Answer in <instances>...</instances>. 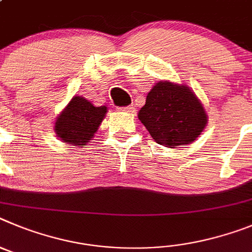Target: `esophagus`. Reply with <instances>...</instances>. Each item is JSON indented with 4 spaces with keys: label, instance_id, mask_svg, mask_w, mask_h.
I'll return each instance as SVG.
<instances>
[{
    "label": "esophagus",
    "instance_id": "obj_1",
    "mask_svg": "<svg viewBox=\"0 0 252 252\" xmlns=\"http://www.w3.org/2000/svg\"><path fill=\"white\" fill-rule=\"evenodd\" d=\"M121 110H123V112H126V113H135V106L133 105L124 106V108H122Z\"/></svg>",
    "mask_w": 252,
    "mask_h": 252
}]
</instances>
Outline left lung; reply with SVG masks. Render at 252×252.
Wrapping results in <instances>:
<instances>
[{"mask_svg":"<svg viewBox=\"0 0 252 252\" xmlns=\"http://www.w3.org/2000/svg\"><path fill=\"white\" fill-rule=\"evenodd\" d=\"M138 119L160 146L177 148L191 144L207 126V113L186 84L159 80L147 94Z\"/></svg>","mask_w":252,"mask_h":252,"instance_id":"8db88e82","label":"left lung"}]
</instances>
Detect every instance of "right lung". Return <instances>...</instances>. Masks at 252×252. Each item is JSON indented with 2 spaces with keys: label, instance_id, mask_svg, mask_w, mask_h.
<instances>
[{
  "label": "right lung",
  "instance_id": "add662e5",
  "mask_svg": "<svg viewBox=\"0 0 252 252\" xmlns=\"http://www.w3.org/2000/svg\"><path fill=\"white\" fill-rule=\"evenodd\" d=\"M106 113L105 105L95 106L81 95H74L56 117L54 126L56 137L74 147L87 146L98 131Z\"/></svg>",
  "mask_w": 252,
  "mask_h": 252
}]
</instances>
